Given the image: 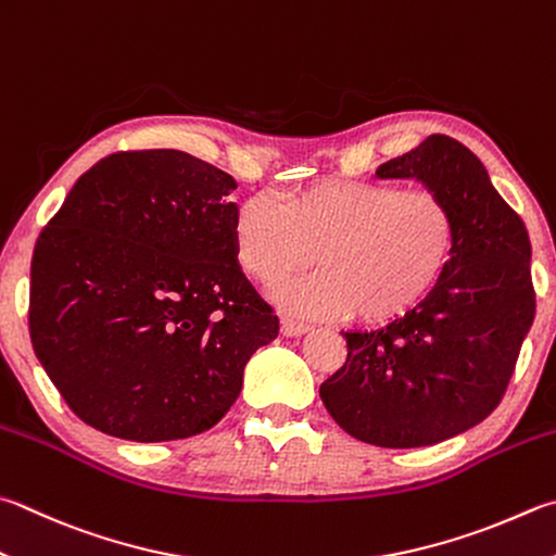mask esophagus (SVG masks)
I'll return each mask as SVG.
<instances>
[{
    "label": "esophagus",
    "mask_w": 556,
    "mask_h": 556,
    "mask_svg": "<svg viewBox=\"0 0 556 556\" xmlns=\"http://www.w3.org/2000/svg\"><path fill=\"white\" fill-rule=\"evenodd\" d=\"M280 331H282V337H302V333L309 331V327L305 321H298V319H282Z\"/></svg>",
    "instance_id": "esophagus-1"
}]
</instances>
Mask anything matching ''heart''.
I'll use <instances>...</instances> for the list:
<instances>
[{
  "label": "heart",
  "mask_w": 556,
  "mask_h": 556,
  "mask_svg": "<svg viewBox=\"0 0 556 556\" xmlns=\"http://www.w3.org/2000/svg\"><path fill=\"white\" fill-rule=\"evenodd\" d=\"M443 198L380 181H324L286 203L254 195L235 215V251L261 282L317 261L319 268L274 288L302 317L387 321L421 300L453 249Z\"/></svg>",
  "instance_id": "heart-1"
}]
</instances>
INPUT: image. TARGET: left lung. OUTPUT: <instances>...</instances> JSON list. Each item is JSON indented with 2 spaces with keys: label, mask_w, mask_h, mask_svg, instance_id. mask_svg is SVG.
<instances>
[{
  "label": "left lung",
  "mask_w": 556,
  "mask_h": 556,
  "mask_svg": "<svg viewBox=\"0 0 556 556\" xmlns=\"http://www.w3.org/2000/svg\"><path fill=\"white\" fill-rule=\"evenodd\" d=\"M443 198L453 249L431 292L372 331H341L349 358L319 387L345 433L377 447H424L469 431L498 406L535 319L530 237L463 142L431 135L384 162Z\"/></svg>",
  "instance_id": "obj_1"
}]
</instances>
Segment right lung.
Masks as SVG:
<instances>
[{
  "instance_id": "add662e5",
  "label": "right lung",
  "mask_w": 556,
  "mask_h": 556,
  "mask_svg": "<svg viewBox=\"0 0 556 556\" xmlns=\"http://www.w3.org/2000/svg\"><path fill=\"white\" fill-rule=\"evenodd\" d=\"M232 176L179 150L81 174L30 261L36 358L84 424L135 443L213 428L278 317L235 251Z\"/></svg>"
}]
</instances>
